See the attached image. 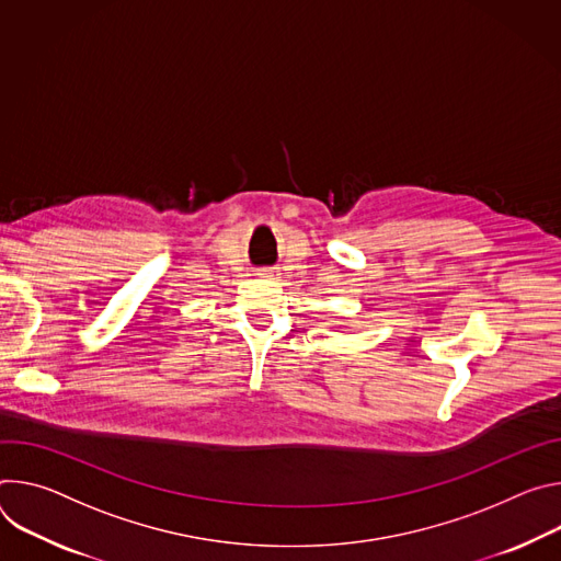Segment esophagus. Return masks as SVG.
<instances>
[{"instance_id":"34e87169","label":"esophagus","mask_w":561,"mask_h":561,"mask_svg":"<svg viewBox=\"0 0 561 561\" xmlns=\"http://www.w3.org/2000/svg\"><path fill=\"white\" fill-rule=\"evenodd\" d=\"M261 274H267V272H265V270H263V272H261Z\"/></svg>"}]
</instances>
